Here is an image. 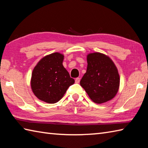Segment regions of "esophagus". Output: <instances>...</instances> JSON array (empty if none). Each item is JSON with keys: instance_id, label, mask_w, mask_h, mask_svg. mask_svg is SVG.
<instances>
[{"instance_id": "esophagus-1", "label": "esophagus", "mask_w": 148, "mask_h": 148, "mask_svg": "<svg viewBox=\"0 0 148 148\" xmlns=\"http://www.w3.org/2000/svg\"><path fill=\"white\" fill-rule=\"evenodd\" d=\"M75 82H76V83H79L80 82V78L79 77L76 78V79H75Z\"/></svg>"}]
</instances>
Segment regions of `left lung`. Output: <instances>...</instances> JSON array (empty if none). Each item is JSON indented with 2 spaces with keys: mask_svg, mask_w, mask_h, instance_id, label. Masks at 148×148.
Masks as SVG:
<instances>
[{
  "mask_svg": "<svg viewBox=\"0 0 148 148\" xmlns=\"http://www.w3.org/2000/svg\"><path fill=\"white\" fill-rule=\"evenodd\" d=\"M87 63L81 86L95 103H102L112 99L118 92L120 81L114 62L108 56L95 52L87 55Z\"/></svg>",
  "mask_w": 148,
  "mask_h": 148,
  "instance_id": "obj_1",
  "label": "left lung"
}]
</instances>
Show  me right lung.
Here are the masks:
<instances>
[{"instance_id":"1","label":"right lung","mask_w":148,"mask_h":148,"mask_svg":"<svg viewBox=\"0 0 148 148\" xmlns=\"http://www.w3.org/2000/svg\"><path fill=\"white\" fill-rule=\"evenodd\" d=\"M64 56L56 52L45 56L34 67L31 88L37 98L49 103L58 102L75 82L62 63Z\"/></svg>"}]
</instances>
